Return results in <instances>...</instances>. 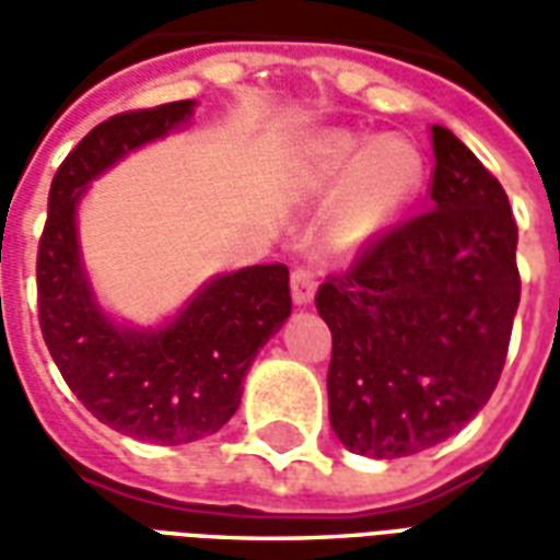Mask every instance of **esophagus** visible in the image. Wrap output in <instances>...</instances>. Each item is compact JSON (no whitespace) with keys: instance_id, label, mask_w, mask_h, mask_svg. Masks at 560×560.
<instances>
[{"instance_id":"34e87169","label":"esophagus","mask_w":560,"mask_h":560,"mask_svg":"<svg viewBox=\"0 0 560 560\" xmlns=\"http://www.w3.org/2000/svg\"><path fill=\"white\" fill-rule=\"evenodd\" d=\"M315 291H317V279L312 269L305 267H296L291 272V296L296 305H308L315 300Z\"/></svg>"}]
</instances>
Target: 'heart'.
<instances>
[{"label":"heart","instance_id":"obj_1","mask_svg":"<svg viewBox=\"0 0 560 560\" xmlns=\"http://www.w3.org/2000/svg\"><path fill=\"white\" fill-rule=\"evenodd\" d=\"M420 149L405 138L327 131L308 152L305 179L315 191H336L341 243L365 245L396 228L422 188Z\"/></svg>","mask_w":560,"mask_h":560}]
</instances>
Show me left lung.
I'll list each match as a JSON object with an SVG mask.
<instances>
[{
    "mask_svg": "<svg viewBox=\"0 0 560 560\" xmlns=\"http://www.w3.org/2000/svg\"><path fill=\"white\" fill-rule=\"evenodd\" d=\"M432 209L317 291L332 332L329 422L353 453L401 458L477 417L518 308V231L504 188L432 126Z\"/></svg>",
    "mask_w": 560,
    "mask_h": 560,
    "instance_id": "obj_1",
    "label": "left lung"
}]
</instances>
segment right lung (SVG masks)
Masks as SVG:
<instances>
[{"label": "right lung", "mask_w": 560, "mask_h": 560, "mask_svg": "<svg viewBox=\"0 0 560 560\" xmlns=\"http://www.w3.org/2000/svg\"><path fill=\"white\" fill-rule=\"evenodd\" d=\"M195 107L161 104L92 128L56 171L38 245L42 332L71 393L116 432L167 446L231 420L248 365L291 317L284 264L212 276L155 327L116 320L95 296L80 252V200L128 152L188 126Z\"/></svg>", "instance_id": "1"}]
</instances>
